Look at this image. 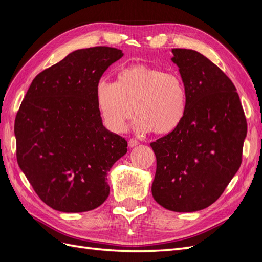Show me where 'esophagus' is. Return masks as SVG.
Segmentation results:
<instances>
[{
  "label": "esophagus",
  "mask_w": 262,
  "mask_h": 262,
  "mask_svg": "<svg viewBox=\"0 0 262 262\" xmlns=\"http://www.w3.org/2000/svg\"><path fill=\"white\" fill-rule=\"evenodd\" d=\"M138 144H139V141L137 139H130L129 140V146L130 147H134V146H137Z\"/></svg>",
  "instance_id": "1"
}]
</instances>
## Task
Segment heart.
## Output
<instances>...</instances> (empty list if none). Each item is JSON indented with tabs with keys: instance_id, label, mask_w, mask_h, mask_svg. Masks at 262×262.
<instances>
[{
	"instance_id": "obj_1",
	"label": "heart",
	"mask_w": 262,
	"mask_h": 262,
	"mask_svg": "<svg viewBox=\"0 0 262 262\" xmlns=\"http://www.w3.org/2000/svg\"><path fill=\"white\" fill-rule=\"evenodd\" d=\"M96 102L107 128L123 132L134 113L133 129L146 133H169L184 120L188 91L177 73L136 63L122 68L117 81L102 78L96 86Z\"/></svg>"
}]
</instances>
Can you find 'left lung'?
Masks as SVG:
<instances>
[{
	"instance_id": "8db88e82",
	"label": "left lung",
	"mask_w": 262,
	"mask_h": 262,
	"mask_svg": "<svg viewBox=\"0 0 262 262\" xmlns=\"http://www.w3.org/2000/svg\"><path fill=\"white\" fill-rule=\"evenodd\" d=\"M188 91L184 120L150 143L156 156L154 200L173 212L215 202L242 164L247 122L233 82L203 54L171 49Z\"/></svg>"
}]
</instances>
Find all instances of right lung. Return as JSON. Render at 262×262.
<instances>
[{
    "mask_svg": "<svg viewBox=\"0 0 262 262\" xmlns=\"http://www.w3.org/2000/svg\"><path fill=\"white\" fill-rule=\"evenodd\" d=\"M122 55L110 47L71 52L34 78L21 102L14 125L17 163L53 210L91 211L109 195L107 173L128 143L102 124L96 86Z\"/></svg>",
    "mask_w": 262,
    "mask_h": 262,
    "instance_id": "right-lung-1",
    "label": "right lung"
}]
</instances>
